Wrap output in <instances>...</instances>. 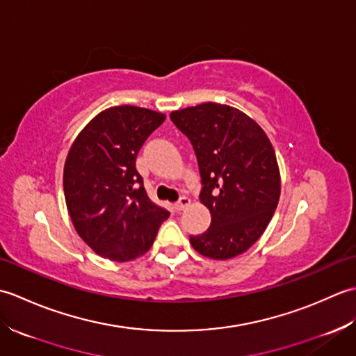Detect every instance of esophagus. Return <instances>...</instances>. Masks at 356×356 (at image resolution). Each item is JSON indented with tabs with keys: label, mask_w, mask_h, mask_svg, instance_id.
Masks as SVG:
<instances>
[{
	"label": "esophagus",
	"mask_w": 356,
	"mask_h": 356,
	"mask_svg": "<svg viewBox=\"0 0 356 356\" xmlns=\"http://www.w3.org/2000/svg\"><path fill=\"white\" fill-rule=\"evenodd\" d=\"M190 205H191V200L188 199V197H182V199H180V200L176 203V205H174V207H176V209H177V211H184L185 208H188Z\"/></svg>",
	"instance_id": "34e87169"
}]
</instances>
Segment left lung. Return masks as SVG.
I'll list each match as a JSON object with an SVG mask.
<instances>
[{"label": "left lung", "instance_id": "1", "mask_svg": "<svg viewBox=\"0 0 356 356\" xmlns=\"http://www.w3.org/2000/svg\"><path fill=\"white\" fill-rule=\"evenodd\" d=\"M170 118L193 143L200 202L211 213L208 231L191 236L190 243L208 259H234L261 237L278 205L282 179L274 147L252 118L225 104H199Z\"/></svg>", "mask_w": 356, "mask_h": 356}]
</instances>
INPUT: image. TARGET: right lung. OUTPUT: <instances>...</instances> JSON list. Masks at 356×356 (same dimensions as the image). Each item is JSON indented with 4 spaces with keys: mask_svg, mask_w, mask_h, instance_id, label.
<instances>
[{
    "mask_svg": "<svg viewBox=\"0 0 356 356\" xmlns=\"http://www.w3.org/2000/svg\"><path fill=\"white\" fill-rule=\"evenodd\" d=\"M165 118L134 105L110 107L82 128L69 149L67 209L79 237L104 259L122 263L143 255L170 216L151 202L136 170L143 142Z\"/></svg>",
    "mask_w": 356,
    "mask_h": 356,
    "instance_id": "obj_1",
    "label": "right lung"
}]
</instances>
